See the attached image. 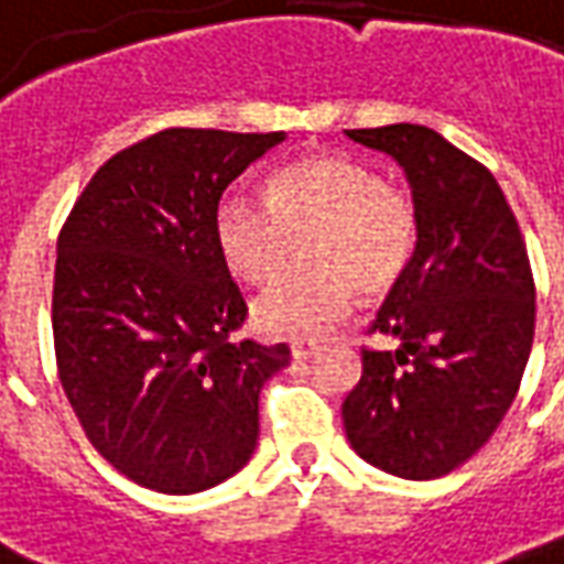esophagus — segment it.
I'll list each match as a JSON object with an SVG mask.
<instances>
[{"instance_id": "obj_1", "label": "esophagus", "mask_w": 564, "mask_h": 564, "mask_svg": "<svg viewBox=\"0 0 564 564\" xmlns=\"http://www.w3.org/2000/svg\"><path fill=\"white\" fill-rule=\"evenodd\" d=\"M290 351H293V358H296V361H305V358H312L314 351H317V346H314V343H302V339H296V343L290 346Z\"/></svg>"}]
</instances>
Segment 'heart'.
<instances>
[{
    "label": "heart",
    "instance_id": "b5f03b06",
    "mask_svg": "<svg viewBox=\"0 0 564 564\" xmlns=\"http://www.w3.org/2000/svg\"><path fill=\"white\" fill-rule=\"evenodd\" d=\"M216 247L234 278L265 283L302 243L308 268L290 271L252 302L271 336H321L348 312L351 293H386L413 259L420 209L408 187L382 182L370 163L312 156L281 170L268 200L228 191L213 218Z\"/></svg>",
    "mask_w": 564,
    "mask_h": 564
}]
</instances>
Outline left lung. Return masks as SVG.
Masks as SVG:
<instances>
[{
    "label": "left lung",
    "instance_id": "1",
    "mask_svg": "<svg viewBox=\"0 0 564 564\" xmlns=\"http://www.w3.org/2000/svg\"><path fill=\"white\" fill-rule=\"evenodd\" d=\"M394 156L420 209V240L367 333L361 379L343 401L351 447L398 478H442L473 457L516 401L534 343V274L491 172L435 129H348Z\"/></svg>",
    "mask_w": 564,
    "mask_h": 564
}]
</instances>
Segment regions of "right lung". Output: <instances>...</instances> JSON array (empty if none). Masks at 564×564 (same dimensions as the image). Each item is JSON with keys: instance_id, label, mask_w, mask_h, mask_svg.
Returning a JSON list of instances; mask_svg holds the SVG:
<instances>
[{"instance_id": "add662e5", "label": "right lung", "mask_w": 564, "mask_h": 564, "mask_svg": "<svg viewBox=\"0 0 564 564\" xmlns=\"http://www.w3.org/2000/svg\"><path fill=\"white\" fill-rule=\"evenodd\" d=\"M283 138L153 132L91 175L57 234V379L91 447L141 488L206 491L256 451L259 392L290 348L231 336L247 302L213 218Z\"/></svg>"}]
</instances>
